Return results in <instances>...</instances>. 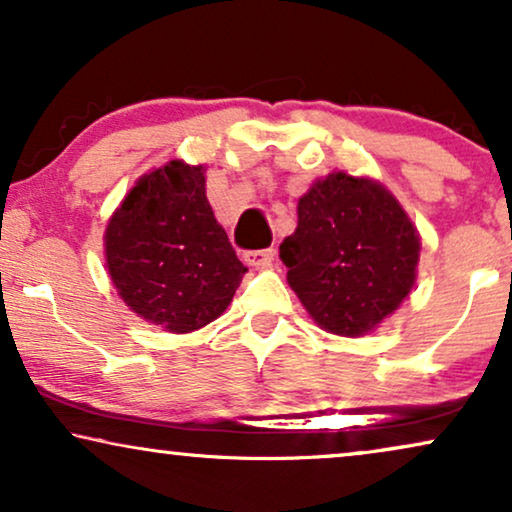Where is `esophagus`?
I'll use <instances>...</instances> for the list:
<instances>
[{"label": "esophagus", "mask_w": 512, "mask_h": 512, "mask_svg": "<svg viewBox=\"0 0 512 512\" xmlns=\"http://www.w3.org/2000/svg\"><path fill=\"white\" fill-rule=\"evenodd\" d=\"M277 251L268 247V249H254V251H247L244 254V261H247L249 265H254V268H258V265H268L272 263V258H275Z\"/></svg>", "instance_id": "1"}]
</instances>
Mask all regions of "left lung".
<instances>
[{
    "mask_svg": "<svg viewBox=\"0 0 512 512\" xmlns=\"http://www.w3.org/2000/svg\"><path fill=\"white\" fill-rule=\"evenodd\" d=\"M291 289L321 328L363 335L415 284L417 230L370 179L328 174L298 200V228L279 244Z\"/></svg>",
    "mask_w": 512,
    "mask_h": 512,
    "instance_id": "1",
    "label": "left lung"
}]
</instances>
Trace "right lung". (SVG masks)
Here are the masks:
<instances>
[{
	"instance_id": "add662e5",
	"label": "right lung",
	"mask_w": 512,
	"mask_h": 512,
	"mask_svg": "<svg viewBox=\"0 0 512 512\" xmlns=\"http://www.w3.org/2000/svg\"><path fill=\"white\" fill-rule=\"evenodd\" d=\"M111 282L132 312L170 333L214 321L247 268L205 195V170L172 160L146 174L111 216Z\"/></svg>"
}]
</instances>
